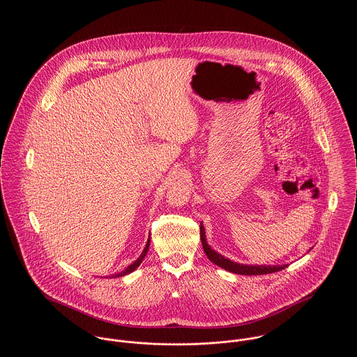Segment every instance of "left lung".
I'll list each match as a JSON object with an SVG mask.
<instances>
[{
    "label": "left lung",
    "mask_w": 357,
    "mask_h": 357,
    "mask_svg": "<svg viewBox=\"0 0 357 357\" xmlns=\"http://www.w3.org/2000/svg\"><path fill=\"white\" fill-rule=\"evenodd\" d=\"M201 241H202V246H204V255H207V258L215 264L217 266L232 272V273H238V275H266V273H273L278 271H282L287 266V264L283 265H248V264H239L235 261H231L229 258H225L224 255L217 253L215 250H213L208 243L206 242V231H204V224L201 222Z\"/></svg>",
    "instance_id": "1"
}]
</instances>
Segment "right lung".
Masks as SVG:
<instances>
[{
    "label": "right lung",
    "mask_w": 357,
    "mask_h": 357,
    "mask_svg": "<svg viewBox=\"0 0 357 357\" xmlns=\"http://www.w3.org/2000/svg\"><path fill=\"white\" fill-rule=\"evenodd\" d=\"M150 238H149V241H147V243H146V248H144V250H143V253L140 255V257L135 261V262H132L126 269H123L122 272H119V273H114V275H111V278H121V276H125V275H128V273H132L140 264H142V261L144 259V257L147 255V252H149V248H150ZM107 278V276H105Z\"/></svg>",
    "instance_id": "obj_1"
}]
</instances>
